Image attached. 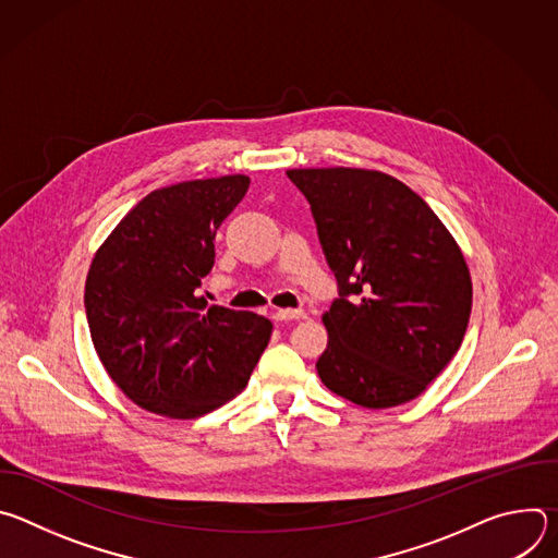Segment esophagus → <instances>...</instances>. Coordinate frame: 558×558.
Returning <instances> with one entry per match:
<instances>
[{"instance_id": "obj_1", "label": "esophagus", "mask_w": 558, "mask_h": 558, "mask_svg": "<svg viewBox=\"0 0 558 558\" xmlns=\"http://www.w3.org/2000/svg\"><path fill=\"white\" fill-rule=\"evenodd\" d=\"M306 313L302 308H278L274 313L276 323H289V320H304Z\"/></svg>"}]
</instances>
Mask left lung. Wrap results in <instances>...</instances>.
Here are the masks:
<instances>
[{
	"mask_svg": "<svg viewBox=\"0 0 558 558\" xmlns=\"http://www.w3.org/2000/svg\"><path fill=\"white\" fill-rule=\"evenodd\" d=\"M306 196L340 298L315 368L364 409L420 397L459 351L472 308L461 247L409 185L377 170H287Z\"/></svg>",
	"mask_w": 558,
	"mask_h": 558,
	"instance_id": "8db88e82",
	"label": "left lung"
}]
</instances>
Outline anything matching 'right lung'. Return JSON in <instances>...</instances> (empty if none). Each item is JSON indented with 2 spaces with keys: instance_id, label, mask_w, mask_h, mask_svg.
<instances>
[{
  "instance_id": "add662e5",
  "label": "right lung",
  "mask_w": 558,
  "mask_h": 558,
  "mask_svg": "<svg viewBox=\"0 0 558 558\" xmlns=\"http://www.w3.org/2000/svg\"><path fill=\"white\" fill-rule=\"evenodd\" d=\"M250 177L183 181L149 192L97 250L86 278L95 351L130 402L194 420L247 386L274 325L252 311L207 306L201 278L214 235Z\"/></svg>"
}]
</instances>
